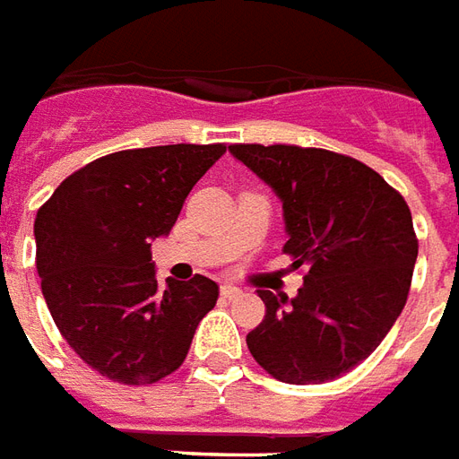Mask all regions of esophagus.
I'll list each match as a JSON object with an SVG mask.
<instances>
[{
	"instance_id": "esophagus-1",
	"label": "esophagus",
	"mask_w": 459,
	"mask_h": 459,
	"mask_svg": "<svg viewBox=\"0 0 459 459\" xmlns=\"http://www.w3.org/2000/svg\"><path fill=\"white\" fill-rule=\"evenodd\" d=\"M220 294H222L224 299H237L242 297V289L235 287V284H222V287H220Z\"/></svg>"
}]
</instances>
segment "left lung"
Listing matches in <instances>:
<instances>
[{
	"label": "left lung",
	"mask_w": 459,
	"mask_h": 459,
	"mask_svg": "<svg viewBox=\"0 0 459 459\" xmlns=\"http://www.w3.org/2000/svg\"><path fill=\"white\" fill-rule=\"evenodd\" d=\"M281 203L294 299L259 289L264 321L247 333L255 360L284 383H326L378 349L401 316L418 239L408 204L368 165L297 145H230Z\"/></svg>",
	"instance_id": "1"
}]
</instances>
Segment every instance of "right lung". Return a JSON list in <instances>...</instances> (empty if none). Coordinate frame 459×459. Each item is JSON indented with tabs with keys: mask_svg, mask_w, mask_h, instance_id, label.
<instances>
[{
	"mask_svg": "<svg viewBox=\"0 0 459 459\" xmlns=\"http://www.w3.org/2000/svg\"><path fill=\"white\" fill-rule=\"evenodd\" d=\"M224 145H158L103 155L58 185L37 212V272L54 324L103 376L145 385L183 366L217 284L155 276L151 245Z\"/></svg>",
	"mask_w": 459,
	"mask_h": 459,
	"instance_id": "right-lung-1",
	"label": "right lung"
}]
</instances>
